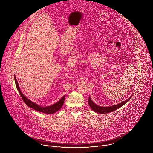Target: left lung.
Here are the masks:
<instances>
[{
  "mask_svg": "<svg viewBox=\"0 0 153 153\" xmlns=\"http://www.w3.org/2000/svg\"><path fill=\"white\" fill-rule=\"evenodd\" d=\"M132 95L131 96L128 100H126V101L117 104V105H114L111 107H101L99 106L97 104H95L91 100V97H89V100H88V104L90 106V107L91 108V109L94 111L96 113H101V114H105V113H111L112 111H114L116 110H117L118 108H120L122 106H123L124 104H125L127 102H128L131 98H132Z\"/></svg>",
  "mask_w": 153,
  "mask_h": 153,
  "instance_id": "left-lung-1",
  "label": "left lung"
}]
</instances>
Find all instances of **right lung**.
<instances>
[{
    "mask_svg": "<svg viewBox=\"0 0 153 153\" xmlns=\"http://www.w3.org/2000/svg\"><path fill=\"white\" fill-rule=\"evenodd\" d=\"M14 79H15V85H16V87L22 98V99L23 100L24 102H25V104L29 107L39 112H42L43 113H46V114H53L55 112L58 111L59 110H60V108H61V107H62L64 102V100H65V95L63 96L62 97V98L58 101L56 103L51 105V106H48V107H41L37 104H36V103L32 102L31 100H28L27 98H26L23 94L21 92L20 88L19 87V85L18 83V82L16 79L15 76H14Z\"/></svg>",
    "mask_w": 153,
    "mask_h": 153,
    "instance_id": "right-lung-1",
    "label": "right lung"
}]
</instances>
